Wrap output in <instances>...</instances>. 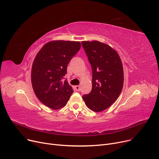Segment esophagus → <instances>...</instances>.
Instances as JSON below:
<instances>
[{
    "mask_svg": "<svg viewBox=\"0 0 159 159\" xmlns=\"http://www.w3.org/2000/svg\"><path fill=\"white\" fill-rule=\"evenodd\" d=\"M80 86H74V88H75V89L76 90V91H79L80 90Z\"/></svg>",
    "mask_w": 159,
    "mask_h": 159,
    "instance_id": "esophagus-1",
    "label": "esophagus"
}]
</instances>
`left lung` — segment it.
Returning <instances> with one entry per match:
<instances>
[{
	"label": "left lung",
	"mask_w": 159,
	"mask_h": 159,
	"mask_svg": "<svg viewBox=\"0 0 159 159\" xmlns=\"http://www.w3.org/2000/svg\"><path fill=\"white\" fill-rule=\"evenodd\" d=\"M81 43L92 68V89L82 98L89 109L101 112L110 107L121 93L122 63L118 53L109 45L97 40Z\"/></svg>",
	"instance_id": "1"
}]
</instances>
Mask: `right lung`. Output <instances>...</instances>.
<instances>
[{"mask_svg": "<svg viewBox=\"0 0 159 159\" xmlns=\"http://www.w3.org/2000/svg\"><path fill=\"white\" fill-rule=\"evenodd\" d=\"M80 46L78 41L52 40L37 54L31 68V84L38 99L47 107L58 110L68 102L73 90L63 79Z\"/></svg>", "mask_w": 159, "mask_h": 159, "instance_id": "add662e5", "label": "right lung"}]
</instances>
